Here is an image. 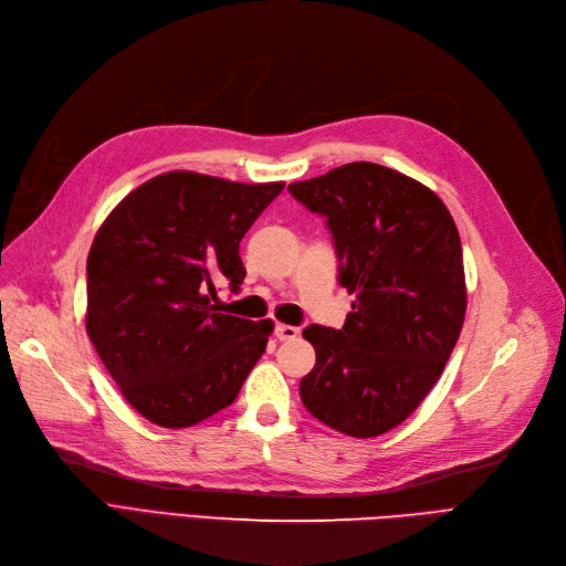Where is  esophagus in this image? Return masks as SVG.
Masks as SVG:
<instances>
[{"mask_svg":"<svg viewBox=\"0 0 566 566\" xmlns=\"http://www.w3.org/2000/svg\"><path fill=\"white\" fill-rule=\"evenodd\" d=\"M298 336H301V332L296 329V326H291V324H277L275 326V338L277 340H294Z\"/></svg>","mask_w":566,"mask_h":566,"instance_id":"34e87169","label":"esophagus"}]
</instances>
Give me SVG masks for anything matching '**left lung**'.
<instances>
[{"mask_svg": "<svg viewBox=\"0 0 566 566\" xmlns=\"http://www.w3.org/2000/svg\"><path fill=\"white\" fill-rule=\"evenodd\" d=\"M326 218L338 284L355 294L340 329L310 324L317 361L301 399L317 421L378 437L416 411L440 380L465 317L461 237L430 188L371 161L291 184Z\"/></svg>", "mask_w": 566, "mask_h": 566, "instance_id": "8db88e82", "label": "left lung"}]
</instances>
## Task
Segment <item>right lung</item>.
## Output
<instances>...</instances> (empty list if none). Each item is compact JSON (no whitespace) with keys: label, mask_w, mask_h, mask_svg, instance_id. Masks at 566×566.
Listing matches in <instances>:
<instances>
[{"label":"right lung","mask_w":566,"mask_h":566,"mask_svg":"<svg viewBox=\"0 0 566 566\" xmlns=\"http://www.w3.org/2000/svg\"><path fill=\"white\" fill-rule=\"evenodd\" d=\"M284 184L195 171L150 178L105 218L86 259V334L126 402L190 428L234 402L272 322L223 315L247 275L240 242Z\"/></svg>","instance_id":"add662e5"}]
</instances>
